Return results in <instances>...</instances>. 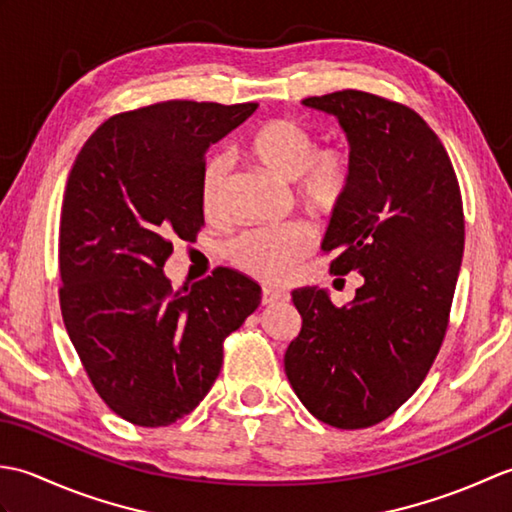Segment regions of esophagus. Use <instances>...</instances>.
<instances>
[{
    "label": "esophagus",
    "mask_w": 512,
    "mask_h": 512,
    "mask_svg": "<svg viewBox=\"0 0 512 512\" xmlns=\"http://www.w3.org/2000/svg\"><path fill=\"white\" fill-rule=\"evenodd\" d=\"M284 297H286V292L281 290V288L266 286V288L262 290V303H264V306H273V303L281 301Z\"/></svg>",
    "instance_id": "34e87169"
}]
</instances>
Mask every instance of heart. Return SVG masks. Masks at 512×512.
<instances>
[{
    "label": "heart",
    "mask_w": 512,
    "mask_h": 512,
    "mask_svg": "<svg viewBox=\"0 0 512 512\" xmlns=\"http://www.w3.org/2000/svg\"><path fill=\"white\" fill-rule=\"evenodd\" d=\"M244 151L273 176L295 184L301 204L314 211H334L343 204L352 187L354 162L341 145L317 147V138L306 125L290 118H277L259 125L244 140ZM228 165L222 156L206 160L200 176V204L204 215L222 211ZM312 248V233L306 226L255 228L239 235L228 246L235 266L264 281L284 279Z\"/></svg>",
    "instance_id": "obj_1"
}]
</instances>
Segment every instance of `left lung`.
Here are the masks:
<instances>
[{
	"label": "left lung",
	"mask_w": 512,
	"mask_h": 512,
	"mask_svg": "<svg viewBox=\"0 0 512 512\" xmlns=\"http://www.w3.org/2000/svg\"><path fill=\"white\" fill-rule=\"evenodd\" d=\"M334 116L350 143L352 187L321 248L330 273L363 275L343 308L328 290H292L301 332L284 367L314 418L365 429L427 376L449 325L464 253L462 195L447 149L400 103L343 90L303 101Z\"/></svg>",
	"instance_id": "8db88e82"
}]
</instances>
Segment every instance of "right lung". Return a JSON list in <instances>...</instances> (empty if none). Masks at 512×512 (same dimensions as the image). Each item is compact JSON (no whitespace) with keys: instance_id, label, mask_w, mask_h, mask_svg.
Masks as SVG:
<instances>
[{"instance_id":"1","label":"right lung","mask_w":512,"mask_h":512,"mask_svg":"<svg viewBox=\"0 0 512 512\" xmlns=\"http://www.w3.org/2000/svg\"><path fill=\"white\" fill-rule=\"evenodd\" d=\"M257 110L165 101L112 116L83 145L61 206L65 330L94 389L138 427H167L209 394L224 339L262 288L233 268L173 290V239L204 222L200 176L211 145Z\"/></svg>"}]
</instances>
